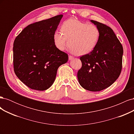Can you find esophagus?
Masks as SVG:
<instances>
[{
  "label": "esophagus",
  "mask_w": 134,
  "mask_h": 134,
  "mask_svg": "<svg viewBox=\"0 0 134 134\" xmlns=\"http://www.w3.org/2000/svg\"><path fill=\"white\" fill-rule=\"evenodd\" d=\"M73 58H74V57L72 56H71V55L69 56V60H72Z\"/></svg>",
  "instance_id": "1"
}]
</instances>
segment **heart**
<instances>
[{
	"mask_svg": "<svg viewBox=\"0 0 134 134\" xmlns=\"http://www.w3.org/2000/svg\"><path fill=\"white\" fill-rule=\"evenodd\" d=\"M61 32L56 31L54 34L55 46L63 51L69 42V47L77 55H86L92 52L98 43L100 35L96 26L74 19L65 21L61 26Z\"/></svg>",
	"mask_w": 134,
	"mask_h": 134,
	"instance_id": "b5f03b06",
	"label": "heart"
}]
</instances>
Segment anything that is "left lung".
Returning a JSON list of instances; mask_svg holds the SVG:
<instances>
[{
  "instance_id": "left-lung-1",
  "label": "left lung",
  "mask_w": 134,
  "mask_h": 134,
  "mask_svg": "<svg viewBox=\"0 0 134 134\" xmlns=\"http://www.w3.org/2000/svg\"><path fill=\"white\" fill-rule=\"evenodd\" d=\"M98 28V43L92 52L80 56L82 66L77 76L85 90L98 92L114 83L120 76L122 66L123 47L111 27L91 20Z\"/></svg>"
}]
</instances>
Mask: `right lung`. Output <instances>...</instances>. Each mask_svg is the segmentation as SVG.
<instances>
[{"label": "right lung", "mask_w": 134, "mask_h": 134, "mask_svg": "<svg viewBox=\"0 0 134 134\" xmlns=\"http://www.w3.org/2000/svg\"><path fill=\"white\" fill-rule=\"evenodd\" d=\"M30 24L13 43V68L19 80L31 89L44 91L54 83L58 68L68 60V55L55 45L54 32L63 17Z\"/></svg>", "instance_id": "1"}]
</instances>
